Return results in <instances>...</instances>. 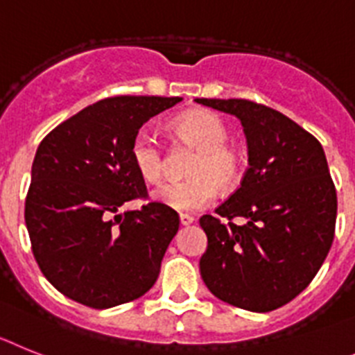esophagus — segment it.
<instances>
[{"label":"esophagus","mask_w":355,"mask_h":355,"mask_svg":"<svg viewBox=\"0 0 355 355\" xmlns=\"http://www.w3.org/2000/svg\"><path fill=\"white\" fill-rule=\"evenodd\" d=\"M193 221H195V218H193V216H191V214H180V223L184 225V227L191 225V223H193Z\"/></svg>","instance_id":"obj_1"}]
</instances>
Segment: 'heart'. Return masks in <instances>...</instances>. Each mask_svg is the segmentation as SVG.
I'll return each instance as SVG.
<instances>
[{
  "mask_svg": "<svg viewBox=\"0 0 355 355\" xmlns=\"http://www.w3.org/2000/svg\"><path fill=\"white\" fill-rule=\"evenodd\" d=\"M175 130L198 150L187 180H169L153 191V198L175 211H196L212 202L216 187L229 191L243 173V155L230 146L229 128L211 112H187L175 121ZM137 173L150 184L164 175V150L153 132L143 128L135 134L130 148Z\"/></svg>",
  "mask_w": 355,
  "mask_h": 355,
  "instance_id": "heart-1",
  "label": "heart"
}]
</instances>
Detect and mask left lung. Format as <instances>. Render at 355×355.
<instances>
[{
    "label": "left lung",
    "instance_id": "left-lung-1",
    "mask_svg": "<svg viewBox=\"0 0 355 355\" xmlns=\"http://www.w3.org/2000/svg\"><path fill=\"white\" fill-rule=\"evenodd\" d=\"M232 114L248 143L241 187L203 214L207 250L200 273L209 291L254 313L279 309L318 273L334 239V182L318 139L288 116L248 100L196 98ZM234 217L245 220L236 225Z\"/></svg>",
    "mask_w": 355,
    "mask_h": 355
}]
</instances>
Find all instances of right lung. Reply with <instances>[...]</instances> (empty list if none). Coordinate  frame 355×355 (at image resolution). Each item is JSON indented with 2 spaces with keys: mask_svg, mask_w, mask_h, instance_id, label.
Masks as SVG:
<instances>
[{
  "mask_svg": "<svg viewBox=\"0 0 355 355\" xmlns=\"http://www.w3.org/2000/svg\"><path fill=\"white\" fill-rule=\"evenodd\" d=\"M178 101L105 98L60 123L37 148L24 221L37 264L71 300L109 309L155 284L178 214L159 202L118 211L148 195L132 162L135 134Z\"/></svg>",
  "mask_w": 355,
  "mask_h": 355,
  "instance_id": "1",
  "label": "right lung"
}]
</instances>
